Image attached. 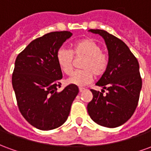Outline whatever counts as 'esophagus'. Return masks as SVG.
<instances>
[{
  "label": "esophagus",
  "instance_id": "1",
  "mask_svg": "<svg viewBox=\"0 0 151 151\" xmlns=\"http://www.w3.org/2000/svg\"><path fill=\"white\" fill-rule=\"evenodd\" d=\"M86 89L83 88V87H79V92H83Z\"/></svg>",
  "mask_w": 151,
  "mask_h": 151
}]
</instances>
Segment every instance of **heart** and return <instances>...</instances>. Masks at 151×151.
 Returning a JSON list of instances; mask_svg holds the SVG:
<instances>
[{
    "label": "heart",
    "mask_w": 151,
    "mask_h": 151,
    "mask_svg": "<svg viewBox=\"0 0 151 151\" xmlns=\"http://www.w3.org/2000/svg\"><path fill=\"white\" fill-rule=\"evenodd\" d=\"M71 51L64 47L56 52L58 66L63 73L70 75L73 72V56H85L82 63V70L76 71L68 79L71 85L84 86L93 81L94 75L102 76L108 69L109 59L107 54L102 52L100 45L91 39H83L72 44Z\"/></svg>",
    "instance_id": "heart-1"
}]
</instances>
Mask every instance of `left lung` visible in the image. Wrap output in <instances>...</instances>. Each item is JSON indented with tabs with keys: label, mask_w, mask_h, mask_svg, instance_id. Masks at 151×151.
<instances>
[{
	"label": "left lung",
	"mask_w": 151,
	"mask_h": 151,
	"mask_svg": "<svg viewBox=\"0 0 151 151\" xmlns=\"http://www.w3.org/2000/svg\"><path fill=\"white\" fill-rule=\"evenodd\" d=\"M105 40L108 50L109 65L96 86L105 91L91 89L92 100L87 111L92 120L102 126L116 128L123 124L133 116L139 100L142 81L139 64L129 48L120 39L104 30L91 29Z\"/></svg>",
	"instance_id": "1"
}]
</instances>
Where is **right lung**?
Here are the masks:
<instances>
[{
	"label": "right lung",
	"instance_id": "1",
	"mask_svg": "<svg viewBox=\"0 0 151 151\" xmlns=\"http://www.w3.org/2000/svg\"><path fill=\"white\" fill-rule=\"evenodd\" d=\"M71 35L66 31L47 33L29 43L15 60L12 85L19 111L28 123L40 130L62 125L78 94V87L71 84L57 91L62 72L56 52Z\"/></svg>",
	"mask_w": 151,
	"mask_h": 151
}]
</instances>
